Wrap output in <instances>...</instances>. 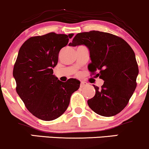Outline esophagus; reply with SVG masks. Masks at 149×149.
<instances>
[{
  "mask_svg": "<svg viewBox=\"0 0 149 149\" xmlns=\"http://www.w3.org/2000/svg\"><path fill=\"white\" fill-rule=\"evenodd\" d=\"M87 85H88V83L87 82H85V81H81V87H84V86H86Z\"/></svg>",
  "mask_w": 149,
  "mask_h": 149,
  "instance_id": "1",
  "label": "esophagus"
}]
</instances>
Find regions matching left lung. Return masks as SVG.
<instances>
[{
	"label": "left lung",
	"mask_w": 149,
	"mask_h": 149,
	"mask_svg": "<svg viewBox=\"0 0 149 149\" xmlns=\"http://www.w3.org/2000/svg\"><path fill=\"white\" fill-rule=\"evenodd\" d=\"M85 45L90 52L89 71L104 81L100 88L93 85L95 95L88 104L95 113L112 117L128 104L136 87L139 68L135 54L126 41L107 32L78 33L69 46Z\"/></svg>",
	"instance_id": "obj_1"
}]
</instances>
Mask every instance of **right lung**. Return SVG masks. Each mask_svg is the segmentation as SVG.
Instances as JSON below:
<instances>
[{
  "mask_svg": "<svg viewBox=\"0 0 149 149\" xmlns=\"http://www.w3.org/2000/svg\"><path fill=\"white\" fill-rule=\"evenodd\" d=\"M73 36L50 32L32 37L19 50L13 68L16 91L27 109L42 120H54L64 113L80 87L76 78L62 82L53 75L60 50Z\"/></svg>",
  "mask_w": 149,
  "mask_h": 149,
  "instance_id": "1",
  "label": "right lung"
}]
</instances>
